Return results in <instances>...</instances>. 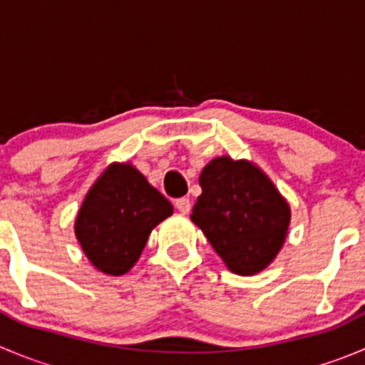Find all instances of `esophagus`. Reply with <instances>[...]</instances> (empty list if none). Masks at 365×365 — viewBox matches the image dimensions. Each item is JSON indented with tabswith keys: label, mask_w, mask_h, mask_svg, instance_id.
Instances as JSON below:
<instances>
[{
	"label": "esophagus",
	"mask_w": 365,
	"mask_h": 365,
	"mask_svg": "<svg viewBox=\"0 0 365 365\" xmlns=\"http://www.w3.org/2000/svg\"><path fill=\"white\" fill-rule=\"evenodd\" d=\"M175 210L182 215H188L190 210H192V202H190V199H177Z\"/></svg>",
	"instance_id": "34e87169"
}]
</instances>
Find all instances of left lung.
Wrapping results in <instances>:
<instances>
[{"mask_svg":"<svg viewBox=\"0 0 365 365\" xmlns=\"http://www.w3.org/2000/svg\"><path fill=\"white\" fill-rule=\"evenodd\" d=\"M199 185L192 222L225 267L238 276L267 269L287 240L292 217L269 175L247 159L220 155L204 166Z\"/></svg>","mask_w":365,"mask_h":365,"instance_id":"8db88e82","label":"left lung"}]
</instances>
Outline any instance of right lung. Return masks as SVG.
I'll return each mask as SVG.
<instances>
[{
    "label": "right lung",
    "mask_w": 365,
    "mask_h": 365,
    "mask_svg": "<svg viewBox=\"0 0 365 365\" xmlns=\"http://www.w3.org/2000/svg\"><path fill=\"white\" fill-rule=\"evenodd\" d=\"M173 207L130 163H110L89 188L75 237L100 272L121 276L136 265L152 229Z\"/></svg>",
    "instance_id": "add662e5"
}]
</instances>
